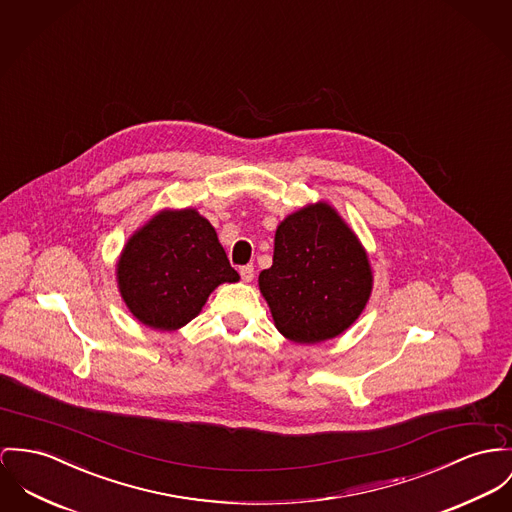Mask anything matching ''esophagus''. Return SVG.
I'll return each mask as SVG.
<instances>
[{
  "label": "esophagus",
  "instance_id": "obj_1",
  "mask_svg": "<svg viewBox=\"0 0 512 512\" xmlns=\"http://www.w3.org/2000/svg\"><path fill=\"white\" fill-rule=\"evenodd\" d=\"M239 275H241V280H245V282L253 280V275H255L253 265H243V267H239Z\"/></svg>",
  "mask_w": 512,
  "mask_h": 512
}]
</instances>
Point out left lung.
Listing matches in <instances>:
<instances>
[{"label": "left lung", "instance_id": "left-lung-1", "mask_svg": "<svg viewBox=\"0 0 512 512\" xmlns=\"http://www.w3.org/2000/svg\"><path fill=\"white\" fill-rule=\"evenodd\" d=\"M276 329L294 343H319L351 327L372 275L364 249L329 204L288 216L276 230L273 267L259 275Z\"/></svg>", "mask_w": 512, "mask_h": 512}]
</instances>
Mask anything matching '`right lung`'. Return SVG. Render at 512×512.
Wrapping results in <instances>:
<instances>
[{"label":"right lung","instance_id":"obj_1","mask_svg":"<svg viewBox=\"0 0 512 512\" xmlns=\"http://www.w3.org/2000/svg\"><path fill=\"white\" fill-rule=\"evenodd\" d=\"M120 294L142 323L171 331L197 317L222 282H236L214 228L195 210L161 212L126 243Z\"/></svg>","mask_w":512,"mask_h":512}]
</instances>
